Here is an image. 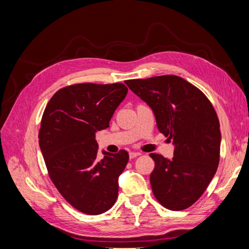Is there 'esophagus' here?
I'll return each mask as SVG.
<instances>
[{
  "instance_id": "1",
  "label": "esophagus",
  "mask_w": 249,
  "mask_h": 249,
  "mask_svg": "<svg viewBox=\"0 0 249 249\" xmlns=\"http://www.w3.org/2000/svg\"><path fill=\"white\" fill-rule=\"evenodd\" d=\"M141 154L140 153H134V152H132V153H130L129 154V156H130V159H134V158H137L138 156H140Z\"/></svg>"
}]
</instances>
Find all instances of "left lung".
Instances as JSON below:
<instances>
[{
    "label": "left lung",
    "mask_w": 249,
    "mask_h": 249,
    "mask_svg": "<svg viewBox=\"0 0 249 249\" xmlns=\"http://www.w3.org/2000/svg\"><path fill=\"white\" fill-rule=\"evenodd\" d=\"M153 109L158 130L171 139L175 157L155 161L150 185L156 199L171 211L191 207L206 191L220 159V124L212 103L183 78L166 74L125 82Z\"/></svg>",
    "instance_id": "obj_1"
}]
</instances>
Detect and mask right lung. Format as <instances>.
I'll return each instance as SVG.
<instances>
[{"instance_id": "right-lung-1", "label": "right lung", "mask_w": 249, "mask_h": 249, "mask_svg": "<svg viewBox=\"0 0 249 249\" xmlns=\"http://www.w3.org/2000/svg\"><path fill=\"white\" fill-rule=\"evenodd\" d=\"M123 83H79L59 89L42 114L39 146L49 177L63 198L88 215L105 213L118 195V177L129 154L104 152L97 157L95 132L107 129L124 101Z\"/></svg>"}]
</instances>
